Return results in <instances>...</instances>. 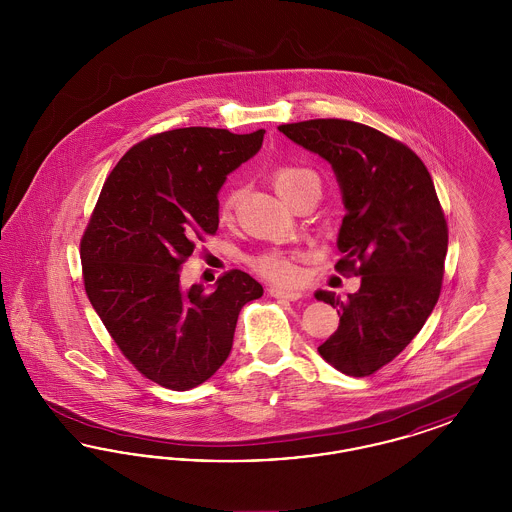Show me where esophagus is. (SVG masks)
<instances>
[{"label": "esophagus", "instance_id": "1", "mask_svg": "<svg viewBox=\"0 0 512 512\" xmlns=\"http://www.w3.org/2000/svg\"><path fill=\"white\" fill-rule=\"evenodd\" d=\"M268 293L276 299H288V301H297L303 297V293L295 292V290H286V288H278V286H270Z\"/></svg>", "mask_w": 512, "mask_h": 512}]
</instances>
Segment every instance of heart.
Masks as SVG:
<instances>
[{
    "instance_id": "b5f03b06",
    "label": "heart",
    "mask_w": 512,
    "mask_h": 512,
    "mask_svg": "<svg viewBox=\"0 0 512 512\" xmlns=\"http://www.w3.org/2000/svg\"><path fill=\"white\" fill-rule=\"evenodd\" d=\"M272 184L276 192L282 195L286 201L293 203L297 195L303 194L307 188H320L317 172L301 165H280L272 172ZM240 199V188L230 186L222 197H220L219 217L220 220H230L236 205ZM297 253H280V251H270L263 253L253 259V267L257 268L263 276L270 280L282 282V284H292L299 278V268H297Z\"/></svg>"
}]
</instances>
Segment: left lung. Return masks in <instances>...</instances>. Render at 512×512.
<instances>
[{"label":"left lung","instance_id":"1","mask_svg":"<svg viewBox=\"0 0 512 512\" xmlns=\"http://www.w3.org/2000/svg\"><path fill=\"white\" fill-rule=\"evenodd\" d=\"M278 130L336 172L347 211L336 270L361 276L345 301L317 292L340 309V326L318 353L347 376H370L413 341L438 303L449 232L432 176L411 147L361 122L313 119Z\"/></svg>","mask_w":512,"mask_h":512}]
</instances>
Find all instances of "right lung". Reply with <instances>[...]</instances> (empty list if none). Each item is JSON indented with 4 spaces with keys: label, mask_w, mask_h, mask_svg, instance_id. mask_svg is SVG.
<instances>
[{
    "label": "right lung",
    "mask_w": 512,
    "mask_h": 512,
    "mask_svg": "<svg viewBox=\"0 0 512 512\" xmlns=\"http://www.w3.org/2000/svg\"><path fill=\"white\" fill-rule=\"evenodd\" d=\"M265 130L190 126L130 147L107 176L80 240L84 288L122 355L174 391L228 359L238 315L263 286L228 270L207 292L180 288V267L219 228V188L263 146Z\"/></svg>",
    "instance_id": "obj_1"
}]
</instances>
